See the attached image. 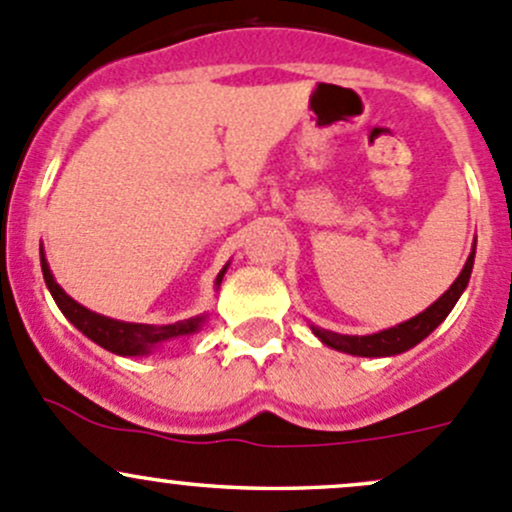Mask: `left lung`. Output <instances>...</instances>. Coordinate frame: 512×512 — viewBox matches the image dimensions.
Here are the masks:
<instances>
[{
    "instance_id": "1",
    "label": "left lung",
    "mask_w": 512,
    "mask_h": 512,
    "mask_svg": "<svg viewBox=\"0 0 512 512\" xmlns=\"http://www.w3.org/2000/svg\"><path fill=\"white\" fill-rule=\"evenodd\" d=\"M473 255H476V247H473V252L469 255V260H466L464 270L456 277V282L451 284L427 311H422V314L414 316V319L405 321V324L373 333V336H338V333L321 331V328H314V333L326 343V346L336 348V351L365 355V358H380V355H397L402 351H410V348L417 346L422 338H427L429 333L449 316V311L454 309L461 292H464L466 284H469L473 270Z\"/></svg>"
}]
</instances>
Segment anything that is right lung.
Instances as JSON below:
<instances>
[{
	"label": "right lung",
	"mask_w": 512,
	"mask_h": 512,
	"mask_svg": "<svg viewBox=\"0 0 512 512\" xmlns=\"http://www.w3.org/2000/svg\"><path fill=\"white\" fill-rule=\"evenodd\" d=\"M41 270H43V279H46L48 292H51V297L56 299L58 309L66 314V319L71 321L78 331H83L90 341H95L98 346L107 348V351L117 355H144L152 351L154 346H159L161 341H169V338L193 333L198 328V324L203 321V316H196V319L176 321V324H169V326H149V324H125V321L107 319V316L95 314V311L85 309V306H80L78 301L68 297V294L56 284V279H53V274L48 270L43 257H41ZM223 274L225 270L218 274V284L220 279H223Z\"/></svg>",
	"instance_id": "add662e5"
}]
</instances>
